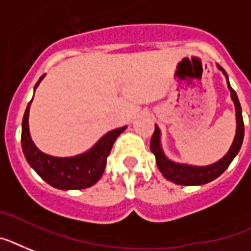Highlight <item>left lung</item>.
Wrapping results in <instances>:
<instances>
[{"label": "left lung", "instance_id": "obj_1", "mask_svg": "<svg viewBox=\"0 0 251 251\" xmlns=\"http://www.w3.org/2000/svg\"><path fill=\"white\" fill-rule=\"evenodd\" d=\"M218 68L221 69L223 75L227 78L228 89L231 91V98L233 103H235L236 109V122H237V127H236V135L233 139L231 148L228 151L226 156L217 161L215 164L207 165V166H193V165L187 164H178L174 161L169 160L165 156L162 147H161V132L157 125H154V132L151 139V151L156 157V164H157L160 172L162 173L165 178L170 180V182L175 183V184L180 185H201L206 184V183L211 182L214 179H217L219 175H222L226 172V169L229 166L233 158L236 157V154L238 153V151L242 146V140H244V120H242V111L240 101H238L237 94L233 90L228 82V77L226 71L222 67L218 66Z\"/></svg>", "mask_w": 251, "mask_h": 251}]
</instances>
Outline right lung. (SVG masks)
<instances>
[{
	"instance_id": "add662e5",
	"label": "right lung",
	"mask_w": 251,
	"mask_h": 251,
	"mask_svg": "<svg viewBox=\"0 0 251 251\" xmlns=\"http://www.w3.org/2000/svg\"><path fill=\"white\" fill-rule=\"evenodd\" d=\"M44 77L45 75L40 77L34 89L38 86ZM30 103L32 100L26 105L22 122V148L30 168H33L34 172L45 182L58 189H83L95 184L104 173L107 157L111 153L112 146L117 136L126 129V126L107 132L91 150L85 153L77 154L73 157H54L41 152L34 146L33 140L30 139L28 127Z\"/></svg>"
}]
</instances>
